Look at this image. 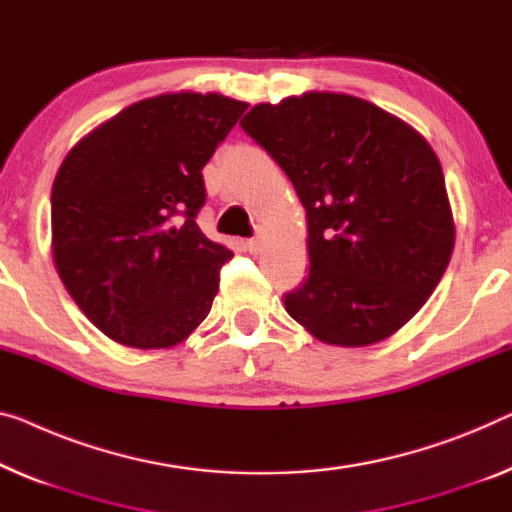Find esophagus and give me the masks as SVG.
<instances>
[{"label": "esophagus", "mask_w": 512, "mask_h": 512, "mask_svg": "<svg viewBox=\"0 0 512 512\" xmlns=\"http://www.w3.org/2000/svg\"><path fill=\"white\" fill-rule=\"evenodd\" d=\"M262 246H264V232L259 230V232L253 236V239L248 241V250H250V253H259V250H262Z\"/></svg>", "instance_id": "esophagus-1"}]
</instances>
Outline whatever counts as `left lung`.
<instances>
[{
	"instance_id": "8db88e82",
	"label": "left lung",
	"mask_w": 512,
	"mask_h": 512,
	"mask_svg": "<svg viewBox=\"0 0 512 512\" xmlns=\"http://www.w3.org/2000/svg\"><path fill=\"white\" fill-rule=\"evenodd\" d=\"M241 128L294 183L308 280L285 310L317 340L368 347L430 299L455 246L444 172L425 137L363 98L308 91L259 103Z\"/></svg>"
}]
</instances>
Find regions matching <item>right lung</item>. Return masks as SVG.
Masks as SVG:
<instances>
[{"mask_svg": "<svg viewBox=\"0 0 512 512\" xmlns=\"http://www.w3.org/2000/svg\"><path fill=\"white\" fill-rule=\"evenodd\" d=\"M248 103L160 94L68 151L52 183V259L87 319L135 349L179 345L209 315L232 257L195 223L202 167Z\"/></svg>", "mask_w": 512, "mask_h": 512, "instance_id": "add662e5", "label": "right lung"}]
</instances>
